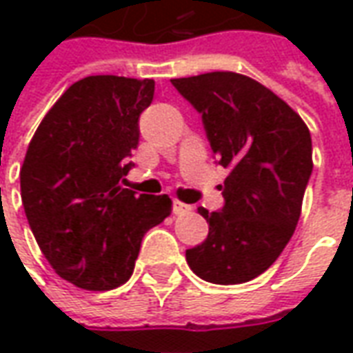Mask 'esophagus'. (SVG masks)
<instances>
[{
  "label": "esophagus",
  "instance_id": "obj_1",
  "mask_svg": "<svg viewBox=\"0 0 353 353\" xmlns=\"http://www.w3.org/2000/svg\"><path fill=\"white\" fill-rule=\"evenodd\" d=\"M189 212H191V206H189V204H183V202H179V200H174V214L183 215L189 214Z\"/></svg>",
  "mask_w": 353,
  "mask_h": 353
}]
</instances>
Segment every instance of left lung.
Segmentation results:
<instances>
[{
  "label": "left lung",
  "instance_id": "left-lung-1",
  "mask_svg": "<svg viewBox=\"0 0 353 353\" xmlns=\"http://www.w3.org/2000/svg\"><path fill=\"white\" fill-rule=\"evenodd\" d=\"M202 115L217 164L229 168L221 210L199 214L208 238L185 252L202 280L234 285L257 278L295 232L312 176L310 132L288 103L257 81L232 72L172 79Z\"/></svg>",
  "mask_w": 353,
  "mask_h": 353
}]
</instances>
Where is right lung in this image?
Masks as SVG:
<instances>
[{
  "instance_id": "add662e5",
  "label": "right lung",
  "mask_w": 353,
  "mask_h": 353,
  "mask_svg": "<svg viewBox=\"0 0 353 353\" xmlns=\"http://www.w3.org/2000/svg\"><path fill=\"white\" fill-rule=\"evenodd\" d=\"M153 79L90 75L50 108L30 141L20 192L30 229L60 278L88 291L123 285L141 240L172 212L168 194L124 189Z\"/></svg>"
}]
</instances>
